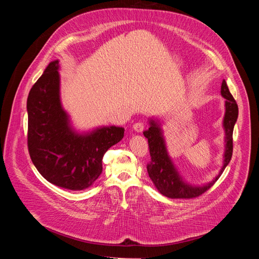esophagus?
Listing matches in <instances>:
<instances>
[{"label": "esophagus", "mask_w": 259, "mask_h": 259, "mask_svg": "<svg viewBox=\"0 0 259 259\" xmlns=\"http://www.w3.org/2000/svg\"><path fill=\"white\" fill-rule=\"evenodd\" d=\"M133 129H134L136 132H142L143 129H144V125H143V123H140V122L135 123V124L133 125Z\"/></svg>", "instance_id": "esophagus-1"}]
</instances>
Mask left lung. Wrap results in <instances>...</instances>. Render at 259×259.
Returning <instances> with one entry per match:
<instances>
[{
  "mask_svg": "<svg viewBox=\"0 0 259 259\" xmlns=\"http://www.w3.org/2000/svg\"><path fill=\"white\" fill-rule=\"evenodd\" d=\"M221 95L226 98V114L224 118V128L226 132V151L224 155V166L218 175L209 183L202 187L191 186L184 182L172 163L166 149V144L159 120L151 119L150 128L143 132L147 138L152 161L147 164V173L157 190L170 199H193L208 191L220 177L229 165L233 156V131L238 119L239 108L236 100L231 94L227 82L221 84Z\"/></svg>",
  "mask_w": 259,
  "mask_h": 259,
  "instance_id": "obj_1",
  "label": "left lung"
}]
</instances>
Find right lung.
I'll use <instances>...</instances> for the list:
<instances>
[{
    "instance_id": "1",
    "label": "right lung",
    "mask_w": 259,
    "mask_h": 259,
    "mask_svg": "<svg viewBox=\"0 0 259 259\" xmlns=\"http://www.w3.org/2000/svg\"><path fill=\"white\" fill-rule=\"evenodd\" d=\"M59 61L54 60L31 87L27 102V147L40 174L70 191L91 187L102 172V158L124 137L122 127H100L80 134L69 125L60 101Z\"/></svg>"
}]
</instances>
